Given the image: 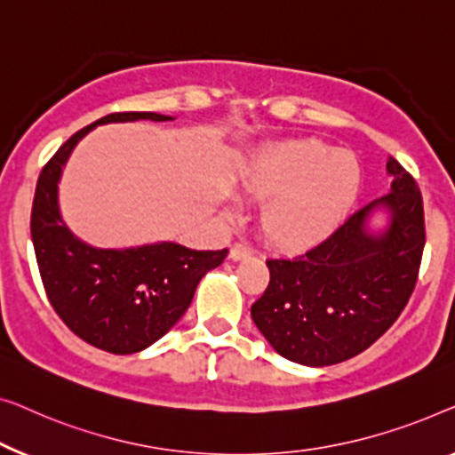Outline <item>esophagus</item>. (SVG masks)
Here are the masks:
<instances>
[{"label":"esophagus","mask_w":455,"mask_h":455,"mask_svg":"<svg viewBox=\"0 0 455 455\" xmlns=\"http://www.w3.org/2000/svg\"><path fill=\"white\" fill-rule=\"evenodd\" d=\"M253 253V247L249 245V243H235L233 247H230V259H243L247 258V255Z\"/></svg>","instance_id":"obj_1"}]
</instances>
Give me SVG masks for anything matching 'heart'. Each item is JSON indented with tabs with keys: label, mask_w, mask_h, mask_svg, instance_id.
Segmentation results:
<instances>
[{
	"label": "heart",
	"mask_w": 455,
	"mask_h": 455,
	"mask_svg": "<svg viewBox=\"0 0 455 455\" xmlns=\"http://www.w3.org/2000/svg\"><path fill=\"white\" fill-rule=\"evenodd\" d=\"M243 185L255 197H270L259 214L264 233L278 245L303 247L322 239L353 206L361 164L353 152L292 140L259 152Z\"/></svg>",
	"instance_id": "obj_1"
}]
</instances>
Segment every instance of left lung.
<instances>
[{
    "instance_id": "obj_1",
    "label": "left lung",
    "mask_w": 455,
    "mask_h": 455,
    "mask_svg": "<svg viewBox=\"0 0 455 455\" xmlns=\"http://www.w3.org/2000/svg\"><path fill=\"white\" fill-rule=\"evenodd\" d=\"M387 171V196L297 258L266 259L270 283L251 317L280 356L309 367L342 363L379 340L404 311L425 249V208L417 179L394 156ZM375 205L393 212L377 237L363 227Z\"/></svg>"
}]
</instances>
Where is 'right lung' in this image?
<instances>
[{"label":"right lung","instance_id":"right-lung-1","mask_svg":"<svg viewBox=\"0 0 455 455\" xmlns=\"http://www.w3.org/2000/svg\"><path fill=\"white\" fill-rule=\"evenodd\" d=\"M169 121L158 113H111L76 132L43 166L30 214V235L47 299L82 340L113 355L144 350L188 311L204 274L228 249L196 251L177 243L136 249H94L69 233L57 206V181L69 152L92 127L111 121Z\"/></svg>","mask_w":455,"mask_h":455}]
</instances>
